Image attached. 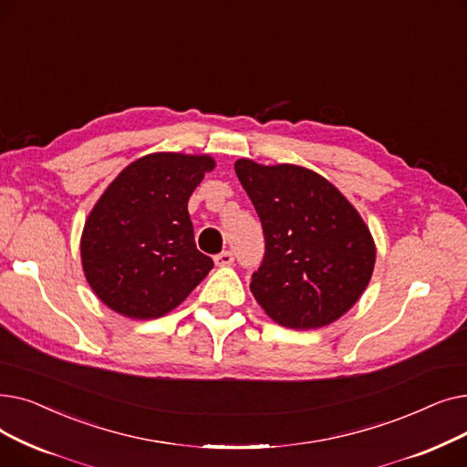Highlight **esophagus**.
Here are the masks:
<instances>
[{"mask_svg":"<svg viewBox=\"0 0 467 467\" xmlns=\"http://www.w3.org/2000/svg\"><path fill=\"white\" fill-rule=\"evenodd\" d=\"M214 264L220 265V268H226V265H232L234 264V254L230 251H224L214 256Z\"/></svg>","mask_w":467,"mask_h":467,"instance_id":"esophagus-1","label":"esophagus"}]
</instances>
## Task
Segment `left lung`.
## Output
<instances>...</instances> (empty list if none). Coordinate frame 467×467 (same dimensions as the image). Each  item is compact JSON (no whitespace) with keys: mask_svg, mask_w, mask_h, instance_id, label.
<instances>
[{"mask_svg":"<svg viewBox=\"0 0 467 467\" xmlns=\"http://www.w3.org/2000/svg\"><path fill=\"white\" fill-rule=\"evenodd\" d=\"M235 174L260 216L265 254L251 293L272 321L312 330L338 321L370 283L374 237L319 172L241 158Z\"/></svg>","mask_w":467,"mask_h":467,"instance_id":"1","label":"left lung"}]
</instances>
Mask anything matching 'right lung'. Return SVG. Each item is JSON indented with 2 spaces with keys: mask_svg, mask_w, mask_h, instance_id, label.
<instances>
[{
  "mask_svg": "<svg viewBox=\"0 0 467 467\" xmlns=\"http://www.w3.org/2000/svg\"><path fill=\"white\" fill-rule=\"evenodd\" d=\"M216 161L209 153L153 151L129 163L99 197L81 232V268L112 312L158 319L213 270L199 253L188 199Z\"/></svg>",
  "mask_w": 467,
  "mask_h": 467,
  "instance_id": "right-lung-1",
  "label": "right lung"
}]
</instances>
